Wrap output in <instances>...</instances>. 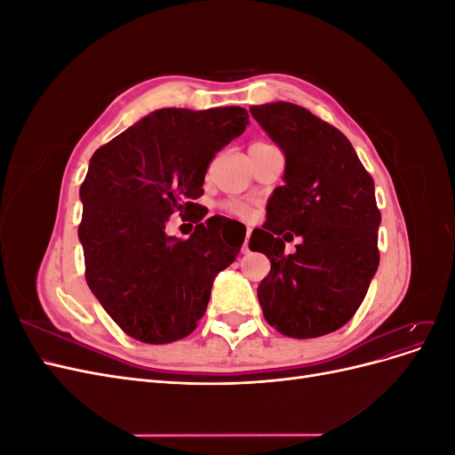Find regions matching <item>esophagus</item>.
<instances>
[{
	"label": "esophagus",
	"mask_w": 455,
	"mask_h": 455,
	"mask_svg": "<svg viewBox=\"0 0 455 455\" xmlns=\"http://www.w3.org/2000/svg\"><path fill=\"white\" fill-rule=\"evenodd\" d=\"M251 231H252V229H246V237H244V243H243V249H241V252H243V254H246V252H251V251H249V239H251Z\"/></svg>",
	"instance_id": "obj_1"
}]
</instances>
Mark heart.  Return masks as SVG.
Returning a JSON list of instances; mask_svg holds the SVG:
<instances>
[{"mask_svg": "<svg viewBox=\"0 0 455 455\" xmlns=\"http://www.w3.org/2000/svg\"><path fill=\"white\" fill-rule=\"evenodd\" d=\"M228 211L233 212V214H237V216H249L251 214L249 206L243 204V203H231V204H228Z\"/></svg>", "mask_w": 455, "mask_h": 455, "instance_id": "heart-1", "label": "heart"}]
</instances>
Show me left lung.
Here are the masks:
<instances>
[{"label":"left lung","mask_w":455,"mask_h":455,"mask_svg":"<svg viewBox=\"0 0 455 455\" xmlns=\"http://www.w3.org/2000/svg\"><path fill=\"white\" fill-rule=\"evenodd\" d=\"M251 114L286 157L284 186L275 188L267 222L249 244L271 261L259 306L281 334L319 338L351 321L378 271L374 180L346 134L309 109L273 102ZM283 230L302 239L292 255L283 254Z\"/></svg>","instance_id":"1"}]
</instances>
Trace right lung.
I'll list each match as a JSON object with an SVG mask.
<instances>
[{
    "mask_svg": "<svg viewBox=\"0 0 455 455\" xmlns=\"http://www.w3.org/2000/svg\"><path fill=\"white\" fill-rule=\"evenodd\" d=\"M249 125L244 108H163L94 151L79 196L85 279L131 338L163 346L189 336L216 275L241 251L216 216L189 239L169 237L172 212L196 220L209 163Z\"/></svg>",
    "mask_w": 455,
    "mask_h": 455,
    "instance_id": "add662e5",
    "label": "right lung"
}]
</instances>
